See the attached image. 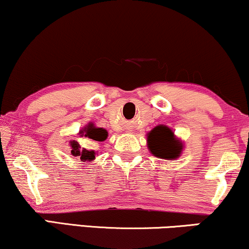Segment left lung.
I'll return each mask as SVG.
<instances>
[{
	"instance_id": "8db88e82",
	"label": "left lung",
	"mask_w": 249,
	"mask_h": 249,
	"mask_svg": "<svg viewBox=\"0 0 249 249\" xmlns=\"http://www.w3.org/2000/svg\"><path fill=\"white\" fill-rule=\"evenodd\" d=\"M147 144L154 156L164 160H176L182 150V143L165 125H159L147 134Z\"/></svg>"
}]
</instances>
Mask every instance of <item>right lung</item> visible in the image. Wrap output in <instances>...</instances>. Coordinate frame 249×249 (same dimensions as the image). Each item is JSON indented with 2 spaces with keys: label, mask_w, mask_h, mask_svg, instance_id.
I'll use <instances>...</instances> for the list:
<instances>
[{
  "label": "right lung",
  "mask_w": 249,
  "mask_h": 249,
  "mask_svg": "<svg viewBox=\"0 0 249 249\" xmlns=\"http://www.w3.org/2000/svg\"><path fill=\"white\" fill-rule=\"evenodd\" d=\"M81 137L89 138V139L95 140V141H105L108 137V132L102 127H95L93 123H89L86 127H84L83 130L79 132ZM70 147H71V154L74 157L80 159L81 162H92L93 160H95V152L94 150H88L86 148H81L80 144L78 143V141H70Z\"/></svg>",
  "instance_id": "right-lung-1"
}]
</instances>
